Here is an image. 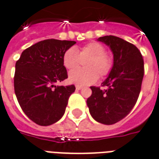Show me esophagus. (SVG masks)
<instances>
[{
	"label": "esophagus",
	"instance_id": "obj_1",
	"mask_svg": "<svg viewBox=\"0 0 159 159\" xmlns=\"http://www.w3.org/2000/svg\"><path fill=\"white\" fill-rule=\"evenodd\" d=\"M83 89V87L80 85H76V90H81V89Z\"/></svg>",
	"mask_w": 159,
	"mask_h": 159
}]
</instances>
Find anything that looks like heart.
Here are the masks:
<instances>
[{
	"instance_id": "b5f03b06",
	"label": "heart",
	"mask_w": 159,
	"mask_h": 159,
	"mask_svg": "<svg viewBox=\"0 0 159 159\" xmlns=\"http://www.w3.org/2000/svg\"><path fill=\"white\" fill-rule=\"evenodd\" d=\"M83 70H72L69 73L68 80L70 83L87 86L94 83L98 79V75L104 76L109 73L112 68V61L105 54L104 47L97 42H92L76 50L71 47L65 51L63 64L68 70H74L84 61Z\"/></svg>"
}]
</instances>
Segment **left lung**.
I'll list each match as a JSON object with an SVG mask.
<instances>
[{
    "label": "left lung",
    "mask_w": 159,
    "mask_h": 159,
    "mask_svg": "<svg viewBox=\"0 0 159 159\" xmlns=\"http://www.w3.org/2000/svg\"><path fill=\"white\" fill-rule=\"evenodd\" d=\"M109 47L114 64L102 84L105 90L91 87L92 95L87 104L95 120L113 125L125 118L135 106L144 75V61L134 44L113 35L98 39Z\"/></svg>",
    "instance_id": "left-lung-1"
}]
</instances>
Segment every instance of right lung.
<instances>
[{"label": "right lung", "instance_id": "1", "mask_svg": "<svg viewBox=\"0 0 159 159\" xmlns=\"http://www.w3.org/2000/svg\"><path fill=\"white\" fill-rule=\"evenodd\" d=\"M75 41L45 39L23 50L15 66L14 90L20 106L31 120L50 125L61 120L75 86H56L67 78L65 51Z\"/></svg>", "mask_w": 159, "mask_h": 159}]
</instances>
